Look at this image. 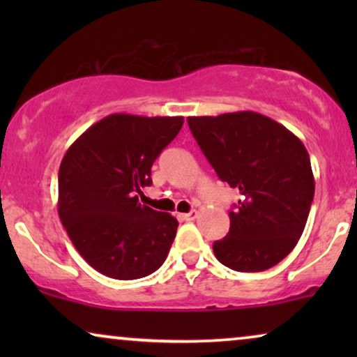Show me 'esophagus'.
I'll list each match as a JSON object with an SVG mask.
<instances>
[{
    "instance_id": "1",
    "label": "esophagus",
    "mask_w": 357,
    "mask_h": 357,
    "mask_svg": "<svg viewBox=\"0 0 357 357\" xmlns=\"http://www.w3.org/2000/svg\"><path fill=\"white\" fill-rule=\"evenodd\" d=\"M197 216H198V211H195V209H193V211H190V213L178 214V218L182 219V221H193V219Z\"/></svg>"
}]
</instances>
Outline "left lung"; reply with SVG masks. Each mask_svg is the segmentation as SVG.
Returning a JSON list of instances; mask_svg holds the SVG:
<instances>
[{
  "label": "left lung",
  "instance_id": "8db88e82",
  "mask_svg": "<svg viewBox=\"0 0 357 357\" xmlns=\"http://www.w3.org/2000/svg\"><path fill=\"white\" fill-rule=\"evenodd\" d=\"M188 126L218 177L237 188L227 236L214 255L236 271H265L286 258L304 232L315 180L305 146L286 126L257 112L188 116Z\"/></svg>",
  "mask_w": 357,
  "mask_h": 357
}]
</instances>
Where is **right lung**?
Listing matches in <instances>:
<instances>
[{"label": "right lung", "mask_w": 357, "mask_h": 357, "mask_svg": "<svg viewBox=\"0 0 357 357\" xmlns=\"http://www.w3.org/2000/svg\"><path fill=\"white\" fill-rule=\"evenodd\" d=\"M183 116L112 114L66 151L58 172V214L73 245L114 280H138L167 258L178 222L141 204L151 167L178 135Z\"/></svg>", "instance_id": "right-lung-1"}]
</instances>
